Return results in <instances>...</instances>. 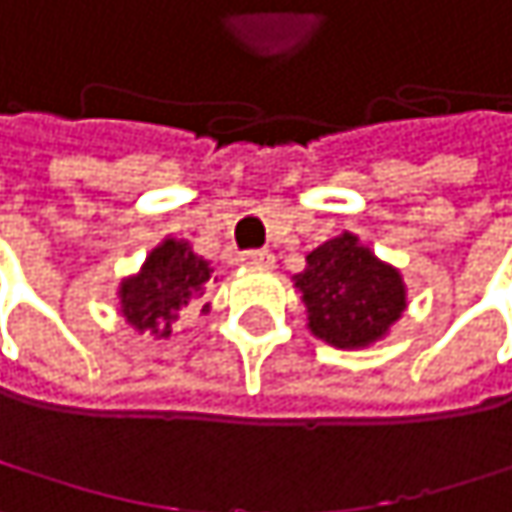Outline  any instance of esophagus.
I'll list each match as a JSON object with an SVG mask.
<instances>
[{
  "label": "esophagus",
  "instance_id": "34e87169",
  "mask_svg": "<svg viewBox=\"0 0 512 512\" xmlns=\"http://www.w3.org/2000/svg\"><path fill=\"white\" fill-rule=\"evenodd\" d=\"M241 262L247 268H274V256L268 250H250V253L241 256Z\"/></svg>",
  "mask_w": 512,
  "mask_h": 512
}]
</instances>
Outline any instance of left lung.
I'll list each match as a JSON object with an SVG mask.
<instances>
[{
	"instance_id": "1",
	"label": "left lung",
	"mask_w": 512,
	"mask_h": 512,
	"mask_svg": "<svg viewBox=\"0 0 512 512\" xmlns=\"http://www.w3.org/2000/svg\"><path fill=\"white\" fill-rule=\"evenodd\" d=\"M295 289L307 307V329L338 350L371 347L407 307L401 271L380 262L350 232L307 253Z\"/></svg>"
}]
</instances>
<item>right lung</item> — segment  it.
Listing matches in <instances>:
<instances>
[{
	"label": "right lung",
	"mask_w": 512,
	"mask_h": 512,
	"mask_svg": "<svg viewBox=\"0 0 512 512\" xmlns=\"http://www.w3.org/2000/svg\"><path fill=\"white\" fill-rule=\"evenodd\" d=\"M208 280V259L193 253L189 241L165 238L159 247L150 250L141 271L120 283V313L138 332L171 338L177 313L205 295ZM202 310H208V304Z\"/></svg>",
	"instance_id": "add662e5"
}]
</instances>
